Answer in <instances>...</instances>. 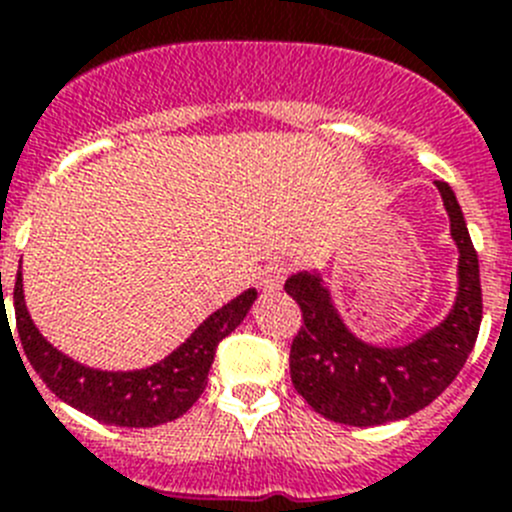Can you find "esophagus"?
I'll use <instances>...</instances> for the list:
<instances>
[{
  "label": "esophagus",
  "instance_id": "1",
  "mask_svg": "<svg viewBox=\"0 0 512 512\" xmlns=\"http://www.w3.org/2000/svg\"><path fill=\"white\" fill-rule=\"evenodd\" d=\"M288 273H291V265H288L286 260H275L270 262L268 268H265V273H262V286L265 288H281L283 281L288 278Z\"/></svg>",
  "mask_w": 512,
  "mask_h": 512
}]
</instances>
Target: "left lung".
Returning a JSON list of instances; mask_svg holds the SVG:
<instances>
[{
  "label": "left lung",
  "instance_id": "1",
  "mask_svg": "<svg viewBox=\"0 0 512 512\" xmlns=\"http://www.w3.org/2000/svg\"><path fill=\"white\" fill-rule=\"evenodd\" d=\"M435 185L459 244V296L441 327L404 348H373L350 335L319 275L299 273L286 281V293L304 317L291 342V381L311 410L327 420L368 428L415 415L459 376L477 342L482 324L479 257L453 190L443 180Z\"/></svg>",
  "mask_w": 512,
  "mask_h": 512
}]
</instances>
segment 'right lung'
<instances>
[{
  "mask_svg": "<svg viewBox=\"0 0 512 512\" xmlns=\"http://www.w3.org/2000/svg\"><path fill=\"white\" fill-rule=\"evenodd\" d=\"M255 296L257 291L250 288L231 304L213 311L211 317L164 361L141 368V371L113 373L79 366L77 361L66 358L43 340L25 309L20 273L15 278V293H12L22 350L43 384L84 415L108 422V425H121V428H154V425L185 415L206 389L208 371H211L219 342L247 317Z\"/></svg>",
  "mask_w": 512,
  "mask_h": 512,
  "instance_id": "obj_1",
  "label": "right lung"
}]
</instances>
